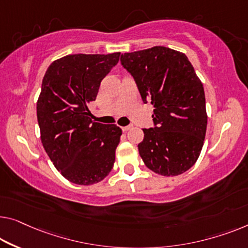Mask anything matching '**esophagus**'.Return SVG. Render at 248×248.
Returning a JSON list of instances; mask_svg holds the SVG:
<instances>
[{
    "mask_svg": "<svg viewBox=\"0 0 248 248\" xmlns=\"http://www.w3.org/2000/svg\"><path fill=\"white\" fill-rule=\"evenodd\" d=\"M131 128H132V124H129V125H125V127H123V130L128 131V130H130Z\"/></svg>",
    "mask_w": 248,
    "mask_h": 248,
    "instance_id": "1",
    "label": "esophagus"
}]
</instances>
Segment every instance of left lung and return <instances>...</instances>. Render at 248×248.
Listing matches in <instances>:
<instances>
[{
	"label": "left lung",
	"mask_w": 248,
	"mask_h": 248,
	"mask_svg": "<svg viewBox=\"0 0 248 248\" xmlns=\"http://www.w3.org/2000/svg\"><path fill=\"white\" fill-rule=\"evenodd\" d=\"M120 61L142 101L155 108V127L142 129L140 157L158 175L187 171L201 155L207 128L204 87L194 66L184 53L166 46L124 53Z\"/></svg>",
	"instance_id": "obj_1"
}]
</instances>
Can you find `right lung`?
Wrapping results in <instances>:
<instances>
[{"instance_id":"right-lung-1","label":"right lung","mask_w":248,"mask_h":248,"mask_svg":"<svg viewBox=\"0 0 248 248\" xmlns=\"http://www.w3.org/2000/svg\"><path fill=\"white\" fill-rule=\"evenodd\" d=\"M119 57L69 54L53 61L43 77L36 102L41 141L54 167L73 184H97L113 167L123 130L93 123L88 103Z\"/></svg>"}]
</instances>
